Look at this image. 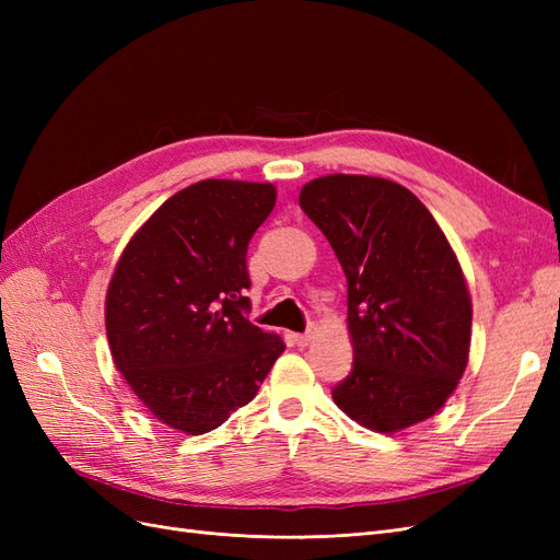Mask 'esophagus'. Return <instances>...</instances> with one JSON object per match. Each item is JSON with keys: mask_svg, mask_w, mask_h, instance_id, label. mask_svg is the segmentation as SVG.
Instances as JSON below:
<instances>
[{"mask_svg": "<svg viewBox=\"0 0 560 560\" xmlns=\"http://www.w3.org/2000/svg\"><path fill=\"white\" fill-rule=\"evenodd\" d=\"M317 336V325H315V322H311V325H308V329L306 331H303V334H296L294 336V341H296V346H301V348H306V346H311L313 343V338Z\"/></svg>", "mask_w": 560, "mask_h": 560, "instance_id": "34e87169", "label": "esophagus"}]
</instances>
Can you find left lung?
<instances>
[{"instance_id": "left-lung-1", "label": "left lung", "mask_w": 560, "mask_h": 560, "mask_svg": "<svg viewBox=\"0 0 560 560\" xmlns=\"http://www.w3.org/2000/svg\"><path fill=\"white\" fill-rule=\"evenodd\" d=\"M299 206L348 280L354 360L334 387L336 406L383 434L428 420L463 378L471 341V299L444 231L406 186L383 177H317Z\"/></svg>"}]
</instances>
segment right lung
I'll return each instance as SVG.
<instances>
[{
	"label": "right lung",
	"instance_id": "obj_1",
	"mask_svg": "<svg viewBox=\"0 0 560 560\" xmlns=\"http://www.w3.org/2000/svg\"><path fill=\"white\" fill-rule=\"evenodd\" d=\"M276 198L268 182H196L147 219L114 268L105 299L114 364L167 428H219L284 350L245 317L247 245Z\"/></svg>",
	"mask_w": 560,
	"mask_h": 560
}]
</instances>
